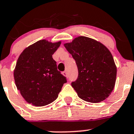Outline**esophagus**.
<instances>
[{
	"instance_id": "obj_1",
	"label": "esophagus",
	"mask_w": 134,
	"mask_h": 134,
	"mask_svg": "<svg viewBox=\"0 0 134 134\" xmlns=\"http://www.w3.org/2000/svg\"><path fill=\"white\" fill-rule=\"evenodd\" d=\"M63 75H64V76H65V77H68V73H67V71H63Z\"/></svg>"
}]
</instances>
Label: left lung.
Returning a JSON list of instances; mask_svg holds the SVG:
<instances>
[{
    "mask_svg": "<svg viewBox=\"0 0 134 134\" xmlns=\"http://www.w3.org/2000/svg\"><path fill=\"white\" fill-rule=\"evenodd\" d=\"M76 62L79 75L71 86L84 101L97 103L110 94L116 83L117 68L111 53L101 43L79 36L64 44Z\"/></svg>",
    "mask_w": 134,
    "mask_h": 134,
    "instance_id": "left-lung-1",
    "label": "left lung"
}]
</instances>
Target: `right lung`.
I'll use <instances>...</instances> for the list:
<instances>
[{
  "instance_id": "right-lung-1",
  "label": "right lung",
  "mask_w": 134,
  "mask_h": 134,
  "mask_svg": "<svg viewBox=\"0 0 134 134\" xmlns=\"http://www.w3.org/2000/svg\"><path fill=\"white\" fill-rule=\"evenodd\" d=\"M60 44L61 41L40 40L27 47L18 57L14 70L15 84L29 103L37 107L50 104L67 82L52 58Z\"/></svg>"
}]
</instances>
